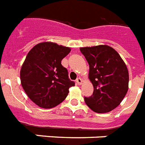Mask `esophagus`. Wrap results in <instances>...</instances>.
Wrapping results in <instances>:
<instances>
[{"mask_svg": "<svg viewBox=\"0 0 145 145\" xmlns=\"http://www.w3.org/2000/svg\"><path fill=\"white\" fill-rule=\"evenodd\" d=\"M76 83L78 84H82V79L81 78H78L76 79Z\"/></svg>", "mask_w": 145, "mask_h": 145, "instance_id": "obj_1", "label": "esophagus"}]
</instances>
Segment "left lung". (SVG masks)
<instances>
[{"label":"left lung","mask_w":145,"mask_h":145,"mask_svg":"<svg viewBox=\"0 0 145 145\" xmlns=\"http://www.w3.org/2000/svg\"><path fill=\"white\" fill-rule=\"evenodd\" d=\"M80 51L89 64L93 95L84 97L87 105L97 113L117 108L129 88V72L120 54L107 45L82 47Z\"/></svg>","instance_id":"left-lung-1"}]
</instances>
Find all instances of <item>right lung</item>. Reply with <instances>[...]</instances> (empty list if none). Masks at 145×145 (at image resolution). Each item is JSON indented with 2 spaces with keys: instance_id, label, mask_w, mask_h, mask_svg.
<instances>
[{
  "instance_id": "obj_1",
  "label": "right lung",
  "mask_w": 145,
  "mask_h": 145,
  "mask_svg": "<svg viewBox=\"0 0 145 145\" xmlns=\"http://www.w3.org/2000/svg\"><path fill=\"white\" fill-rule=\"evenodd\" d=\"M70 48L52 42L36 45L27 53L20 71L22 86L27 97L43 108H51L62 103L75 86L61 61Z\"/></svg>"
}]
</instances>
